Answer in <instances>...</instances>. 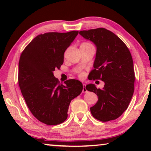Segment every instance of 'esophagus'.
<instances>
[{
	"mask_svg": "<svg viewBox=\"0 0 151 151\" xmlns=\"http://www.w3.org/2000/svg\"><path fill=\"white\" fill-rule=\"evenodd\" d=\"M83 93H86V92H87V90H86V85H85V84H83Z\"/></svg>",
	"mask_w": 151,
	"mask_h": 151,
	"instance_id": "34e87169",
	"label": "esophagus"
}]
</instances>
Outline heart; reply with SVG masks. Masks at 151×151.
Listing matches in <instances>:
<instances>
[{
	"instance_id": "1",
	"label": "heart",
	"mask_w": 151,
	"mask_h": 151,
	"mask_svg": "<svg viewBox=\"0 0 151 151\" xmlns=\"http://www.w3.org/2000/svg\"><path fill=\"white\" fill-rule=\"evenodd\" d=\"M88 45H91V44H89V43H88V42H83V43H82V44L81 45V46ZM78 75H79V76H80L81 78H83L84 76H85V73H83V72H80V73H79V74H78Z\"/></svg>"
}]
</instances>
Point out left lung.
<instances>
[{
	"label": "left lung",
	"instance_id": "left-lung-1",
	"mask_svg": "<svg viewBox=\"0 0 151 151\" xmlns=\"http://www.w3.org/2000/svg\"><path fill=\"white\" fill-rule=\"evenodd\" d=\"M79 34L96 47L91 80L104 83L102 89L93 84L86 86L99 99L91 107L92 115L102 122L115 120L126 111L133 95L135 76L131 52L119 37L104 28L81 30Z\"/></svg>",
	"mask_w": 151,
	"mask_h": 151
}]
</instances>
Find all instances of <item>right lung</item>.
<instances>
[{
    "instance_id": "add662e5",
    "label": "right lung",
    "mask_w": 151,
    "mask_h": 151,
    "mask_svg": "<svg viewBox=\"0 0 151 151\" xmlns=\"http://www.w3.org/2000/svg\"><path fill=\"white\" fill-rule=\"evenodd\" d=\"M78 31L47 32L36 37L20 55L19 87L30 111L47 125H57L67 119L70 101L83 91L75 79L60 84L53 71L64 62V53Z\"/></svg>"
}]
</instances>
